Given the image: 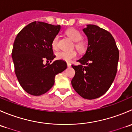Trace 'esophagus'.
Returning a JSON list of instances; mask_svg holds the SVG:
<instances>
[{
  "label": "esophagus",
  "instance_id": "1",
  "mask_svg": "<svg viewBox=\"0 0 132 132\" xmlns=\"http://www.w3.org/2000/svg\"><path fill=\"white\" fill-rule=\"evenodd\" d=\"M67 66H68V68L71 67V64H70V62H67Z\"/></svg>",
  "mask_w": 132,
  "mask_h": 132
}]
</instances>
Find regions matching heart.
Returning <instances> with one entry per match:
<instances>
[{
	"instance_id": "heart-1",
	"label": "heart",
	"mask_w": 132,
	"mask_h": 132,
	"mask_svg": "<svg viewBox=\"0 0 132 132\" xmlns=\"http://www.w3.org/2000/svg\"><path fill=\"white\" fill-rule=\"evenodd\" d=\"M66 34L70 39L74 42L76 43L75 46L76 48L80 52H83L86 49V45L85 43L81 40L83 38L82 34L78 30L75 29H68L66 31ZM58 40L59 36H56L54 38L52 41V46L53 49L57 50L58 48ZM77 56V54L76 52H59L56 54V57L59 60L66 61V62H70L73 59H75Z\"/></svg>"
}]
</instances>
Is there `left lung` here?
Here are the masks:
<instances>
[{"mask_svg": "<svg viewBox=\"0 0 132 132\" xmlns=\"http://www.w3.org/2000/svg\"><path fill=\"white\" fill-rule=\"evenodd\" d=\"M83 32L87 37L86 52L73 66L75 75L71 85L80 96L93 100L110 88L117 73L119 50L109 32L95 25H87Z\"/></svg>", "mask_w": 132, "mask_h": 132, "instance_id": "8db88e82", "label": "left lung"}]
</instances>
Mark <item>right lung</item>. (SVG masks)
<instances>
[{
	"instance_id": "1",
	"label": "right lung",
	"mask_w": 132,
	"mask_h": 132,
	"mask_svg": "<svg viewBox=\"0 0 132 132\" xmlns=\"http://www.w3.org/2000/svg\"><path fill=\"white\" fill-rule=\"evenodd\" d=\"M61 28V25L34 22L16 37L12 51L14 71L22 88L31 95L40 96L49 91L55 75L67 68L66 62L61 60L43 63L45 59L52 61L55 57L52 41Z\"/></svg>"
}]
</instances>
